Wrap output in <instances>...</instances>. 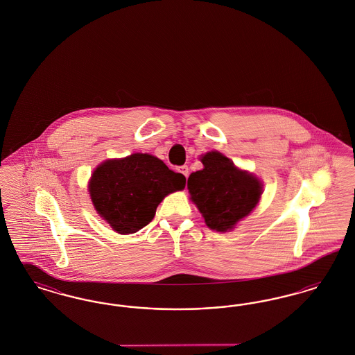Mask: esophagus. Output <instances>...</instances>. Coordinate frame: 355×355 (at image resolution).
<instances>
[{"label": "esophagus", "mask_w": 355, "mask_h": 355, "mask_svg": "<svg viewBox=\"0 0 355 355\" xmlns=\"http://www.w3.org/2000/svg\"><path fill=\"white\" fill-rule=\"evenodd\" d=\"M180 171L185 175L186 178L189 177V168H187V165H184V166H180Z\"/></svg>", "instance_id": "obj_1"}]
</instances>
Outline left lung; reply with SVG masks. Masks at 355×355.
I'll return each instance as SVG.
<instances>
[{"label":"left lung","instance_id":"left-lung-1","mask_svg":"<svg viewBox=\"0 0 355 355\" xmlns=\"http://www.w3.org/2000/svg\"><path fill=\"white\" fill-rule=\"evenodd\" d=\"M201 161L203 169L191 173L187 180L191 201L210 229L232 230L259 201L261 182L252 174L236 169L220 153H206Z\"/></svg>","mask_w":355,"mask_h":355}]
</instances>
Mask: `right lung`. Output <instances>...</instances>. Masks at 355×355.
<instances>
[{
	"label": "right lung",
	"instance_id": "obj_1",
	"mask_svg": "<svg viewBox=\"0 0 355 355\" xmlns=\"http://www.w3.org/2000/svg\"><path fill=\"white\" fill-rule=\"evenodd\" d=\"M185 184L184 174L150 154L137 153L103 162L93 173L89 190L102 218L119 234H130L152 222L161 201Z\"/></svg>",
	"mask_w": 355,
	"mask_h": 355
}]
</instances>
